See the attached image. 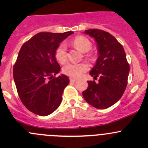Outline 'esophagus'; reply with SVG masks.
Listing matches in <instances>:
<instances>
[{
	"label": "esophagus",
	"mask_w": 148,
	"mask_h": 148,
	"mask_svg": "<svg viewBox=\"0 0 148 148\" xmlns=\"http://www.w3.org/2000/svg\"><path fill=\"white\" fill-rule=\"evenodd\" d=\"M69 80L71 82H75L77 81V79H74V78H70Z\"/></svg>",
	"instance_id": "1"
}]
</instances>
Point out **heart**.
I'll list each match as a JSON object with an SVG mask.
<instances>
[{
    "label": "heart",
    "mask_w": 148,
    "mask_h": 148,
    "mask_svg": "<svg viewBox=\"0 0 148 148\" xmlns=\"http://www.w3.org/2000/svg\"><path fill=\"white\" fill-rule=\"evenodd\" d=\"M72 44L75 47L79 49L83 53L88 52L92 49V42L86 37L83 36H79L74 38ZM55 58L61 64H63L67 59V49L66 46L64 43L59 44L55 50ZM86 56H89L90 54L86 53ZM89 69V66L85 63L74 64L67 63L62 69V71L66 75L71 77L72 78L80 77L84 73Z\"/></svg>",
    "instance_id": "1"
}]
</instances>
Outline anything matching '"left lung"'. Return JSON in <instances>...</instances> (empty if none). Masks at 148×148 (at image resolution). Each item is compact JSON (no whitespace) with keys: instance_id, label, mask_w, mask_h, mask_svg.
Returning <instances> with one entry per match:
<instances>
[{"instance_id":"8db88e82","label":"left lung","mask_w":148,"mask_h":148,"mask_svg":"<svg viewBox=\"0 0 148 148\" xmlns=\"http://www.w3.org/2000/svg\"><path fill=\"white\" fill-rule=\"evenodd\" d=\"M97 44L99 57L89 74L99 82L88 81L82 92L86 102L97 109H106L122 97L127 85L130 65L123 46L107 31L93 28L85 31Z\"/></svg>"}]
</instances>
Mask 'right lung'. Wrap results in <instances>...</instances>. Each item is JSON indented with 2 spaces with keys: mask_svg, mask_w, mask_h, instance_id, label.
I'll return each instance as SVG.
<instances>
[{
  "mask_svg": "<svg viewBox=\"0 0 148 148\" xmlns=\"http://www.w3.org/2000/svg\"><path fill=\"white\" fill-rule=\"evenodd\" d=\"M73 33H38L21 48L13 66V79L21 101L34 114L49 115L62 102L69 79L64 74L55 77L61 68L54 53Z\"/></svg>",
  "mask_w": 148,
  "mask_h": 148,
  "instance_id": "obj_1",
  "label": "right lung"
}]
</instances>
